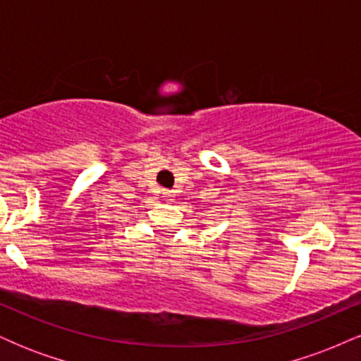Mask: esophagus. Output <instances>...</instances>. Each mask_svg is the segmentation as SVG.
<instances>
[{
  "instance_id": "esophagus-1",
  "label": "esophagus",
  "mask_w": 361,
  "mask_h": 361,
  "mask_svg": "<svg viewBox=\"0 0 361 361\" xmlns=\"http://www.w3.org/2000/svg\"><path fill=\"white\" fill-rule=\"evenodd\" d=\"M163 195H164V197H166V198H171V197H173L169 190H163Z\"/></svg>"
}]
</instances>
